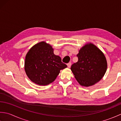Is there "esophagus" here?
<instances>
[{
  "label": "esophagus",
  "mask_w": 121,
  "mask_h": 121,
  "mask_svg": "<svg viewBox=\"0 0 121 121\" xmlns=\"http://www.w3.org/2000/svg\"><path fill=\"white\" fill-rule=\"evenodd\" d=\"M71 65H72L71 62H69V63H68L67 64L68 67V68H70V67H71Z\"/></svg>",
  "instance_id": "1"
}]
</instances>
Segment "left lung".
<instances>
[{
  "label": "left lung",
  "mask_w": 121,
  "mask_h": 121,
  "mask_svg": "<svg viewBox=\"0 0 121 121\" xmlns=\"http://www.w3.org/2000/svg\"><path fill=\"white\" fill-rule=\"evenodd\" d=\"M78 61L72 65L71 70L78 83L89 87L99 82L107 69V61L104 53L96 45L88 43L77 55Z\"/></svg>",
  "instance_id": "obj_1"
}]
</instances>
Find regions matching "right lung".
Returning <instances> with one entry per match:
<instances>
[{
    "label": "right lung",
    "mask_w": 121,
    "mask_h": 121,
    "mask_svg": "<svg viewBox=\"0 0 121 121\" xmlns=\"http://www.w3.org/2000/svg\"><path fill=\"white\" fill-rule=\"evenodd\" d=\"M67 67L53 48L45 41L34 45L25 56L24 70L30 81L38 85H49L56 79L60 70Z\"/></svg>",
    "instance_id": "right-lung-1"
}]
</instances>
